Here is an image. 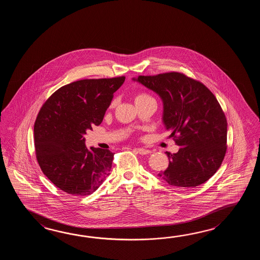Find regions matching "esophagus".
<instances>
[{
  "label": "esophagus",
  "instance_id": "obj_1",
  "mask_svg": "<svg viewBox=\"0 0 260 260\" xmlns=\"http://www.w3.org/2000/svg\"><path fill=\"white\" fill-rule=\"evenodd\" d=\"M135 150L141 155H147L150 153V150L149 149H143V148H138V149H135Z\"/></svg>",
  "mask_w": 260,
  "mask_h": 260
}]
</instances>
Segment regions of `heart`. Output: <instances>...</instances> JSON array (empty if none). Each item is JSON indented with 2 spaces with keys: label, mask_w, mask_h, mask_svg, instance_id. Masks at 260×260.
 Instances as JSON below:
<instances>
[{
  "label": "heart",
  "mask_w": 260,
  "mask_h": 260,
  "mask_svg": "<svg viewBox=\"0 0 260 260\" xmlns=\"http://www.w3.org/2000/svg\"><path fill=\"white\" fill-rule=\"evenodd\" d=\"M149 99H152L150 95L145 93H140L138 94L135 96V103L138 102V101H142V100H149Z\"/></svg>",
  "instance_id": "obj_1"
}]
</instances>
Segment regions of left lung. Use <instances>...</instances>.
<instances>
[{
    "label": "left lung",
    "mask_w": 260,
    "mask_h": 260,
    "mask_svg": "<svg viewBox=\"0 0 260 260\" xmlns=\"http://www.w3.org/2000/svg\"><path fill=\"white\" fill-rule=\"evenodd\" d=\"M134 81L162 100V122L171 131L177 153L166 152L169 166L158 177L168 185L194 188L220 167L226 150V119L216 96L205 84L179 72L138 76Z\"/></svg>",
    "instance_id": "8db88e82"
}]
</instances>
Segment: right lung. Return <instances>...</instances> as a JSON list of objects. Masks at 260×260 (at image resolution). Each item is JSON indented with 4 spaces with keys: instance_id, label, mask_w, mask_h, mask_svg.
<instances>
[{
    "instance_id": "1",
    "label": "right lung",
    "mask_w": 260,
    "mask_h": 260,
    "mask_svg": "<svg viewBox=\"0 0 260 260\" xmlns=\"http://www.w3.org/2000/svg\"><path fill=\"white\" fill-rule=\"evenodd\" d=\"M124 80L122 76L69 83L41 108L34 123L36 158L44 175L64 192L92 194L111 174L114 154L109 149H87L84 135L102 122Z\"/></svg>"
}]
</instances>
